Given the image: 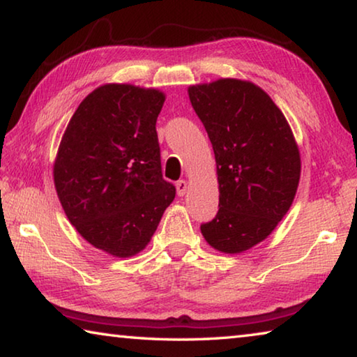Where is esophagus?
<instances>
[{
    "label": "esophagus",
    "instance_id": "esophagus-1",
    "mask_svg": "<svg viewBox=\"0 0 357 357\" xmlns=\"http://www.w3.org/2000/svg\"><path fill=\"white\" fill-rule=\"evenodd\" d=\"M176 190H178V195L179 197H184L185 192H187V183L184 179H179L176 183Z\"/></svg>",
    "mask_w": 357,
    "mask_h": 357
}]
</instances>
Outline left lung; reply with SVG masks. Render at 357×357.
<instances>
[{"instance_id": "8db88e82", "label": "left lung", "mask_w": 357, "mask_h": 357, "mask_svg": "<svg viewBox=\"0 0 357 357\" xmlns=\"http://www.w3.org/2000/svg\"><path fill=\"white\" fill-rule=\"evenodd\" d=\"M213 144L219 211L202 223L214 249L239 253L273 233L291 206L301 159L283 113L261 88L222 78L189 88Z\"/></svg>"}]
</instances>
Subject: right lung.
Instances as JSON below:
<instances>
[{"instance_id":"add662e5","label":"right lung","mask_w":357,"mask_h":357,"mask_svg":"<svg viewBox=\"0 0 357 357\" xmlns=\"http://www.w3.org/2000/svg\"><path fill=\"white\" fill-rule=\"evenodd\" d=\"M164 100L157 89L104 84L78 105L59 144L53 176L64 213L114 257L143 250L176 195L155 130Z\"/></svg>"}]
</instances>
